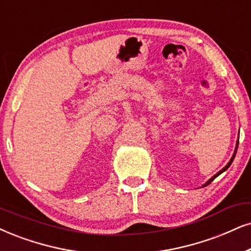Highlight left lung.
<instances>
[{
  "label": "left lung",
  "mask_w": 251,
  "mask_h": 251,
  "mask_svg": "<svg viewBox=\"0 0 251 251\" xmlns=\"http://www.w3.org/2000/svg\"><path fill=\"white\" fill-rule=\"evenodd\" d=\"M237 146H239V139H237V141H236V147H235V151H234V154H233V156H231V158H230V160H229V162H228L227 164H226V167H224L223 168V169H221L220 171H219V173H217V174H215V175L213 176V177H211V178L210 179H208L207 180V182H206L205 184H204V185H202V186H206V185H208V184H210L211 182H212V180H213L214 178H217V177L219 176V175H220V174H223L224 173V171H226L227 169H228V168H229L230 167V164L231 163H233V161H234V157H235V154H236V151H237Z\"/></svg>",
  "instance_id": "obj_1"
}]
</instances>
